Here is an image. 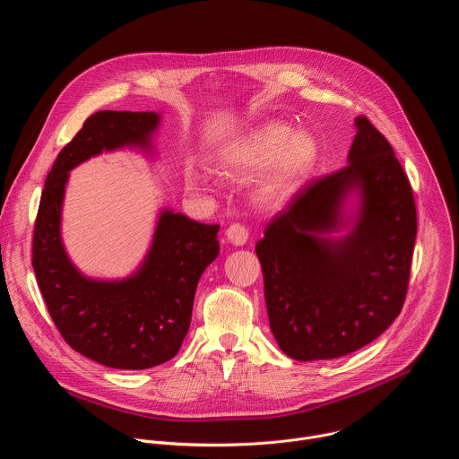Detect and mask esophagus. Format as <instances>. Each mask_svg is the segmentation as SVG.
<instances>
[{"label": "esophagus", "mask_w": 459, "mask_h": 459, "mask_svg": "<svg viewBox=\"0 0 459 459\" xmlns=\"http://www.w3.org/2000/svg\"><path fill=\"white\" fill-rule=\"evenodd\" d=\"M225 234H227V239L230 243H234V245H245L247 239H248V229L245 225H241V223H232L225 230Z\"/></svg>", "instance_id": "esophagus-1"}]
</instances>
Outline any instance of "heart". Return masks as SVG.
I'll return each instance as SVG.
<instances>
[{
    "label": "heart",
    "instance_id": "obj_1",
    "mask_svg": "<svg viewBox=\"0 0 459 459\" xmlns=\"http://www.w3.org/2000/svg\"><path fill=\"white\" fill-rule=\"evenodd\" d=\"M317 161V142L305 130L287 123L271 121L257 126L236 142L225 154V167L239 176L265 172L259 186L261 200L269 204L285 202L303 186Z\"/></svg>",
    "mask_w": 459,
    "mask_h": 459
}]
</instances>
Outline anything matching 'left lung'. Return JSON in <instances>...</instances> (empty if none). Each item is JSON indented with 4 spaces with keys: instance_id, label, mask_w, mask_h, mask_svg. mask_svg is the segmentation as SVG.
<instances>
[{
    "instance_id": "1",
    "label": "left lung",
    "mask_w": 459,
    "mask_h": 459,
    "mask_svg": "<svg viewBox=\"0 0 459 459\" xmlns=\"http://www.w3.org/2000/svg\"><path fill=\"white\" fill-rule=\"evenodd\" d=\"M356 126L349 163L305 183L255 243L271 331L298 361L368 345L400 316L409 289L418 232L412 186L379 130L365 116ZM352 189L362 200L353 230L326 238Z\"/></svg>"
}]
</instances>
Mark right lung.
Segmentation results:
<instances>
[{
	"label": "right lung",
	"mask_w": 459,
	"mask_h": 459,
	"mask_svg": "<svg viewBox=\"0 0 459 459\" xmlns=\"http://www.w3.org/2000/svg\"><path fill=\"white\" fill-rule=\"evenodd\" d=\"M156 112L100 110L57 154L41 192L32 238V267L56 329L76 352L112 368L140 370L172 359L190 326L204 271L220 254V225L163 211L140 271L121 281L85 278L59 234L69 170L119 147L147 149Z\"/></svg>",
	"instance_id": "right-lung-1"
}]
</instances>
